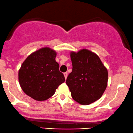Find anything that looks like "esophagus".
<instances>
[{
    "mask_svg": "<svg viewBox=\"0 0 133 133\" xmlns=\"http://www.w3.org/2000/svg\"><path fill=\"white\" fill-rule=\"evenodd\" d=\"M63 74H64V76H65V79H66L67 78V76H68V73H67V72H65V73H64Z\"/></svg>",
    "mask_w": 133,
    "mask_h": 133,
    "instance_id": "34e87169",
    "label": "esophagus"
}]
</instances>
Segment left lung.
I'll return each mask as SVG.
<instances>
[{"label":"left lung","mask_w":133,"mask_h":133,"mask_svg":"<svg viewBox=\"0 0 133 133\" xmlns=\"http://www.w3.org/2000/svg\"><path fill=\"white\" fill-rule=\"evenodd\" d=\"M73 65L66 84L72 98L81 105L91 104L99 99L105 91L108 71L97 55L88 49L71 52Z\"/></svg>","instance_id":"obj_1"}]
</instances>
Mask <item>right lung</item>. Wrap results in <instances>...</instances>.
Here are the masks:
<instances>
[{
    "mask_svg": "<svg viewBox=\"0 0 133 133\" xmlns=\"http://www.w3.org/2000/svg\"><path fill=\"white\" fill-rule=\"evenodd\" d=\"M57 52L45 47L32 52L18 71V80L26 94L37 101H44L55 94L65 77L55 61Z\"/></svg>",
    "mask_w": 133,
    "mask_h": 133,
    "instance_id": "1",
    "label": "right lung"
}]
</instances>
